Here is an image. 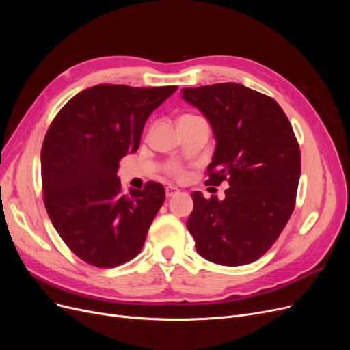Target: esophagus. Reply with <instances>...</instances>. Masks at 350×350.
<instances>
[{
  "label": "esophagus",
  "mask_w": 350,
  "mask_h": 350,
  "mask_svg": "<svg viewBox=\"0 0 350 350\" xmlns=\"http://www.w3.org/2000/svg\"><path fill=\"white\" fill-rule=\"evenodd\" d=\"M179 193V189L176 188V187H172V185H167L166 188H165V194H166V197L169 198V197H174V196H176Z\"/></svg>",
  "instance_id": "esophagus-1"
}]
</instances>
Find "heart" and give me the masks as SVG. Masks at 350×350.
Listing matches in <instances>:
<instances>
[{"label": "heart", "instance_id": "heart-1", "mask_svg": "<svg viewBox=\"0 0 350 350\" xmlns=\"http://www.w3.org/2000/svg\"><path fill=\"white\" fill-rule=\"evenodd\" d=\"M183 118H193V116H183ZM169 171H171V174L176 175V176H183L184 175V172L178 166H171V167H169Z\"/></svg>", "mask_w": 350, "mask_h": 350}]
</instances>
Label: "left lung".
Returning a JSON list of instances; mask_svg holds the SVG:
<instances>
[{"label": "left lung", "mask_w": 350, "mask_h": 350, "mask_svg": "<svg viewBox=\"0 0 350 350\" xmlns=\"http://www.w3.org/2000/svg\"><path fill=\"white\" fill-rule=\"evenodd\" d=\"M210 122L216 149L206 183L228 181L225 197L191 194L187 228L201 257L243 266L269 251L295 208L301 152L279 103L243 84L183 89Z\"/></svg>", "instance_id": "left-lung-1"}]
</instances>
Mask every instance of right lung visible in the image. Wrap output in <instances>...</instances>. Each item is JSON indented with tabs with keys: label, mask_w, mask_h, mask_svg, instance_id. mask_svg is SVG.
I'll use <instances>...</instances> for the list:
<instances>
[{
	"label": "right lung",
	"mask_w": 350,
	"mask_h": 350,
	"mask_svg": "<svg viewBox=\"0 0 350 350\" xmlns=\"http://www.w3.org/2000/svg\"><path fill=\"white\" fill-rule=\"evenodd\" d=\"M176 89L98 84L70 99L49 125L40 152L44 203L61 239L92 266L116 267L144 245L163 185L124 194L116 172L139 149L150 113Z\"/></svg>",
	"instance_id": "1"
}]
</instances>
